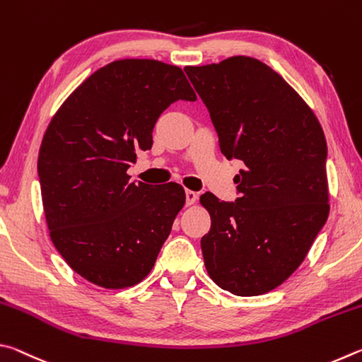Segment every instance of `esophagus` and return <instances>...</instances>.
I'll list each match as a JSON object with an SVG mask.
<instances>
[{
    "label": "esophagus",
    "instance_id": "34e87169",
    "mask_svg": "<svg viewBox=\"0 0 362 362\" xmlns=\"http://www.w3.org/2000/svg\"><path fill=\"white\" fill-rule=\"evenodd\" d=\"M185 196H187V204L188 206H192V204L196 203V201H198V193L193 192V189H187Z\"/></svg>",
    "mask_w": 362,
    "mask_h": 362
}]
</instances>
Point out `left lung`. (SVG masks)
Returning a JSON list of instances; mask_svg holds the SVG:
<instances>
[{"label":"left lung","mask_w":362,"mask_h":362,"mask_svg":"<svg viewBox=\"0 0 362 362\" xmlns=\"http://www.w3.org/2000/svg\"><path fill=\"white\" fill-rule=\"evenodd\" d=\"M209 110L218 145L244 169L235 203L201 194L211 230L201 238L211 279L252 297L284 283L305 260L329 216L327 144L305 100L260 60L235 56L187 66Z\"/></svg>","instance_id":"left-lung-1"}]
</instances>
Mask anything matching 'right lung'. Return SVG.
I'll list each match as a JSON object with an SVG mask.
<instances>
[{
  "label": "right lung",
  "mask_w": 362,
  "mask_h": 362,
  "mask_svg": "<svg viewBox=\"0 0 362 362\" xmlns=\"http://www.w3.org/2000/svg\"><path fill=\"white\" fill-rule=\"evenodd\" d=\"M177 100H196L182 69L122 59L79 84L49 122L38 156L49 235L89 283L105 289L140 283L185 204L179 183L153 187L127 174Z\"/></svg>",
  "instance_id": "right-lung-1"
}]
</instances>
